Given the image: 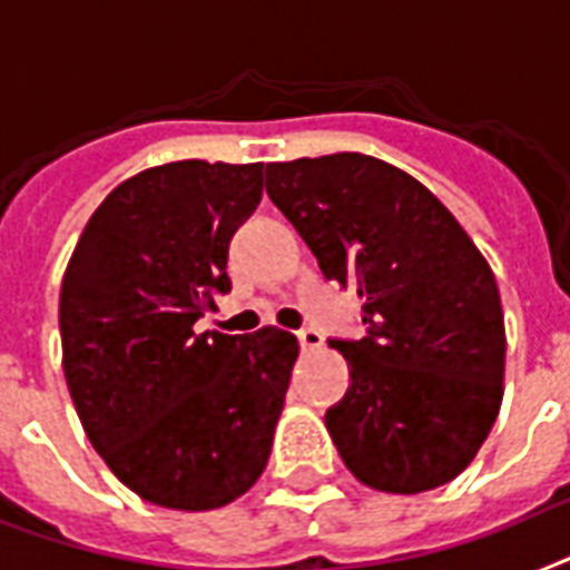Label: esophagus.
Instances as JSON below:
<instances>
[{"mask_svg": "<svg viewBox=\"0 0 570 570\" xmlns=\"http://www.w3.org/2000/svg\"><path fill=\"white\" fill-rule=\"evenodd\" d=\"M296 337H299V346H303L305 352H314L323 346V335H320L317 328H303Z\"/></svg>", "mask_w": 570, "mask_h": 570, "instance_id": "34e87169", "label": "esophagus"}]
</instances>
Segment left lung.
Wrapping results in <instances>:
<instances>
[{"instance_id":"8db88e82","label":"left lung","mask_w":570,"mask_h":570,"mask_svg":"<svg viewBox=\"0 0 570 570\" xmlns=\"http://www.w3.org/2000/svg\"><path fill=\"white\" fill-rule=\"evenodd\" d=\"M267 195L326 279L358 294L366 337L328 341L350 390L326 413L337 454L379 492L454 481L504 399L495 274L458 218L402 168L366 154L267 163Z\"/></svg>"}]
</instances>
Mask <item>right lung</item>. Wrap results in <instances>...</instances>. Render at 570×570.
Listing matches in <instances>:
<instances>
[{"mask_svg":"<svg viewBox=\"0 0 570 570\" xmlns=\"http://www.w3.org/2000/svg\"><path fill=\"white\" fill-rule=\"evenodd\" d=\"M258 197L262 163L145 168L101 200L66 265V387L92 449L148 504L218 510L271 458L296 337L195 332L229 291V238Z\"/></svg>","mask_w":570,"mask_h":570,"instance_id":"1","label":"right lung"}]
</instances>
